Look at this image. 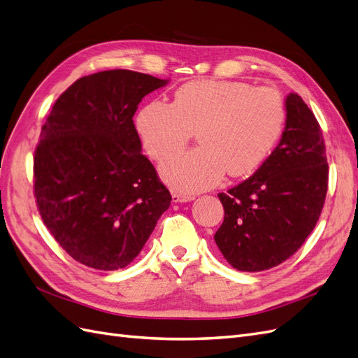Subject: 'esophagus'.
<instances>
[{
	"mask_svg": "<svg viewBox=\"0 0 358 358\" xmlns=\"http://www.w3.org/2000/svg\"><path fill=\"white\" fill-rule=\"evenodd\" d=\"M171 200H173V203H187V201L194 200V196H191V194H183V192L173 191L171 192Z\"/></svg>",
	"mask_w": 358,
	"mask_h": 358,
	"instance_id": "1",
	"label": "esophagus"
}]
</instances>
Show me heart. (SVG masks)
<instances>
[{"mask_svg":"<svg viewBox=\"0 0 358 358\" xmlns=\"http://www.w3.org/2000/svg\"><path fill=\"white\" fill-rule=\"evenodd\" d=\"M285 122V106L272 88L224 80H192L171 104L154 100L137 116L146 152L157 161L175 155L197 131L199 148L173 157L161 175L173 188L197 192L227 175L245 176L272 152Z\"/></svg>","mask_w":358,"mask_h":358,"instance_id":"heart-1","label":"heart"}]
</instances>
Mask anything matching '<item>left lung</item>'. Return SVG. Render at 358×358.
I'll use <instances>...</instances> for the list:
<instances>
[{"instance_id": "obj_1", "label": "left lung", "mask_w": 358, "mask_h": 358, "mask_svg": "<svg viewBox=\"0 0 358 358\" xmlns=\"http://www.w3.org/2000/svg\"><path fill=\"white\" fill-rule=\"evenodd\" d=\"M279 145L251 178L220 192L224 222L215 233L221 254L242 272L288 259L315 229L329 187L326 145L315 115L297 94L287 96Z\"/></svg>"}]
</instances>
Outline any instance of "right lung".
Returning <instances> with one entry per match:
<instances>
[{"instance_id":"add662e5","label":"right lung","mask_w":358,"mask_h":358,"mask_svg":"<svg viewBox=\"0 0 358 358\" xmlns=\"http://www.w3.org/2000/svg\"><path fill=\"white\" fill-rule=\"evenodd\" d=\"M167 80L109 70L76 80L53 104L34 152L43 222L76 262L128 266L142 251L170 191L143 154L133 122L138 103Z\"/></svg>"}]
</instances>
